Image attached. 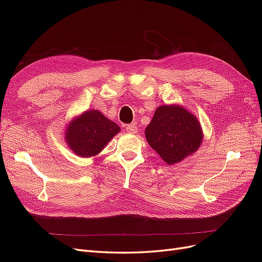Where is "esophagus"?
Instances as JSON below:
<instances>
[{"label":"esophagus","instance_id":"1","mask_svg":"<svg viewBox=\"0 0 262 262\" xmlns=\"http://www.w3.org/2000/svg\"><path fill=\"white\" fill-rule=\"evenodd\" d=\"M125 131L129 133H137L138 131V126L136 123H130L125 126Z\"/></svg>","mask_w":262,"mask_h":262}]
</instances>
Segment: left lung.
<instances>
[{"instance_id":"obj_1","label":"left lung","mask_w":262,"mask_h":262,"mask_svg":"<svg viewBox=\"0 0 262 262\" xmlns=\"http://www.w3.org/2000/svg\"><path fill=\"white\" fill-rule=\"evenodd\" d=\"M145 138L165 163L173 165L199 148L203 134L194 115L180 105H164L155 110Z\"/></svg>"}]
</instances>
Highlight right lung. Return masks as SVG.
I'll return each instance as SVG.
<instances>
[{
	"label": "right lung",
	"mask_w": 262,
	"mask_h": 262,
	"mask_svg": "<svg viewBox=\"0 0 262 262\" xmlns=\"http://www.w3.org/2000/svg\"><path fill=\"white\" fill-rule=\"evenodd\" d=\"M120 126L109 120L98 110H87L74 118L67 128L66 140L69 147L81 157L97 155L108 144Z\"/></svg>",
	"instance_id": "1"
}]
</instances>
